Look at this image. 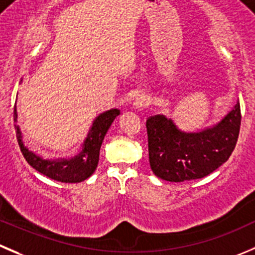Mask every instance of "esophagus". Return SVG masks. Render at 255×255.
<instances>
[{"label": "esophagus", "instance_id": "obj_1", "mask_svg": "<svg viewBox=\"0 0 255 255\" xmlns=\"http://www.w3.org/2000/svg\"><path fill=\"white\" fill-rule=\"evenodd\" d=\"M148 105H149V98L144 95L137 96V97L134 98V102H133V106H134V108H137V110H143V108L147 107Z\"/></svg>", "mask_w": 255, "mask_h": 255}]
</instances>
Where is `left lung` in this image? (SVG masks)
<instances>
[{
  "label": "left lung",
  "instance_id": "1",
  "mask_svg": "<svg viewBox=\"0 0 255 255\" xmlns=\"http://www.w3.org/2000/svg\"><path fill=\"white\" fill-rule=\"evenodd\" d=\"M241 105L213 128L184 133L164 116L145 122L149 164L158 178L168 182L199 179L221 167L234 150L241 129Z\"/></svg>",
  "mask_w": 255,
  "mask_h": 255
}]
</instances>
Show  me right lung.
I'll list each match as a JSON object with an SVG mask.
<instances>
[{
  "label": "right lung",
  "instance_id": "right-lung-1",
  "mask_svg": "<svg viewBox=\"0 0 255 255\" xmlns=\"http://www.w3.org/2000/svg\"><path fill=\"white\" fill-rule=\"evenodd\" d=\"M118 115H120V111L115 108V110H110L98 116L91 128L87 139L85 140L82 152L72 159H42L24 147L21 139L22 135L19 128L17 126H14V128H16V134L18 138V144L22 154L32 168L57 182L78 183L91 177L97 168L101 145L105 139L106 133L110 129L111 125ZM13 120L14 122L17 121L16 106H14L13 111Z\"/></svg>",
  "mask_w": 255,
  "mask_h": 255
}]
</instances>
